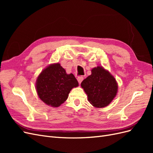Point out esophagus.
Masks as SVG:
<instances>
[{
    "mask_svg": "<svg viewBox=\"0 0 153 153\" xmlns=\"http://www.w3.org/2000/svg\"><path fill=\"white\" fill-rule=\"evenodd\" d=\"M83 80H84V77H83L82 76H78L77 78V80H78V83H79V84H80V83L82 82Z\"/></svg>",
    "mask_w": 153,
    "mask_h": 153,
    "instance_id": "obj_1",
    "label": "esophagus"
}]
</instances>
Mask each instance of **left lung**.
<instances>
[{
	"label": "left lung",
	"mask_w": 153,
	"mask_h": 153,
	"mask_svg": "<svg viewBox=\"0 0 153 153\" xmlns=\"http://www.w3.org/2000/svg\"><path fill=\"white\" fill-rule=\"evenodd\" d=\"M87 95L88 101L96 108L108 106L116 96L118 85L116 80L102 66L91 70V75L81 83Z\"/></svg>",
	"instance_id": "1"
}]
</instances>
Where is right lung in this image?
<instances>
[{
    "label": "right lung",
    "mask_w": 153,
    "mask_h": 153,
    "mask_svg": "<svg viewBox=\"0 0 153 153\" xmlns=\"http://www.w3.org/2000/svg\"><path fill=\"white\" fill-rule=\"evenodd\" d=\"M78 86L72 73L67 74L59 63L50 64L44 69L37 78L36 91L45 103L58 107L67 99L71 90Z\"/></svg>",
    "instance_id": "right-lung-1"
}]
</instances>
